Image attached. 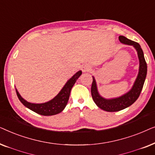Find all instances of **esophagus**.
Returning a JSON list of instances; mask_svg holds the SVG:
<instances>
[{
	"instance_id": "obj_1",
	"label": "esophagus",
	"mask_w": 155,
	"mask_h": 155,
	"mask_svg": "<svg viewBox=\"0 0 155 155\" xmlns=\"http://www.w3.org/2000/svg\"><path fill=\"white\" fill-rule=\"evenodd\" d=\"M90 68H91L88 65H84L82 68V72H88L90 71Z\"/></svg>"
}]
</instances>
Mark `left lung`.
<instances>
[{
	"label": "left lung",
	"mask_w": 155,
	"mask_h": 155,
	"mask_svg": "<svg viewBox=\"0 0 155 155\" xmlns=\"http://www.w3.org/2000/svg\"><path fill=\"white\" fill-rule=\"evenodd\" d=\"M118 39L121 43L128 44V45H132L135 48L137 52V55H138L140 61L139 73L134 84H133V87L128 93L118 97V98L112 99H106L99 94L97 89L96 82H95L94 77H93L92 87H91V94H92L93 100L97 105V107L109 112L119 111L120 110L126 109V108L132 105L140 94L146 75H147V63H146L143 51L140 44L137 42L132 41V40L127 39L124 36H119Z\"/></svg>",
	"instance_id": "obj_1"
}]
</instances>
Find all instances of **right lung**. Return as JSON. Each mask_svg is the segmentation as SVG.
Segmentation results:
<instances>
[{
    "label": "right lung",
    "instance_id": "obj_1",
    "mask_svg": "<svg viewBox=\"0 0 155 155\" xmlns=\"http://www.w3.org/2000/svg\"><path fill=\"white\" fill-rule=\"evenodd\" d=\"M82 71H80L76 73L68 81L66 82L65 86L56 97H55L52 100L44 104H31L25 100L20 96L19 92L16 90V93L18 99L23 104V105L28 108L35 113L42 116H53L61 113L65 109L68 101L71 89L74 84L75 83L78 78L81 75Z\"/></svg>",
    "mask_w": 155,
    "mask_h": 155
}]
</instances>
